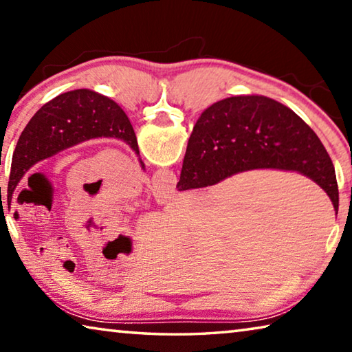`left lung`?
<instances>
[{
    "label": "left lung",
    "mask_w": 352,
    "mask_h": 352,
    "mask_svg": "<svg viewBox=\"0 0 352 352\" xmlns=\"http://www.w3.org/2000/svg\"><path fill=\"white\" fill-rule=\"evenodd\" d=\"M102 136L126 141L140 155L132 124L111 99L90 90H74L50 100L32 116L16 142L12 155L8 200L35 163L82 141Z\"/></svg>",
    "instance_id": "left-lung-1"
}]
</instances>
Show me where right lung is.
<instances>
[{
    "label": "right lung",
    "instance_id": "add662e5",
    "mask_svg": "<svg viewBox=\"0 0 352 352\" xmlns=\"http://www.w3.org/2000/svg\"><path fill=\"white\" fill-rule=\"evenodd\" d=\"M250 169L296 170L312 178L338 211L336 169L314 130L264 96H236L206 109L190 135L178 190L216 184Z\"/></svg>",
    "mask_w": 352,
    "mask_h": 352
}]
</instances>
